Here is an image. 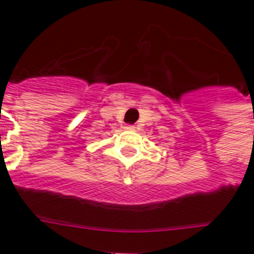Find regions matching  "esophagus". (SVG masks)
<instances>
[{
  "mask_svg": "<svg viewBox=\"0 0 254 254\" xmlns=\"http://www.w3.org/2000/svg\"><path fill=\"white\" fill-rule=\"evenodd\" d=\"M125 129H134V127H133V125H127V127H125Z\"/></svg>",
  "mask_w": 254,
  "mask_h": 254,
  "instance_id": "obj_1",
  "label": "esophagus"
}]
</instances>
